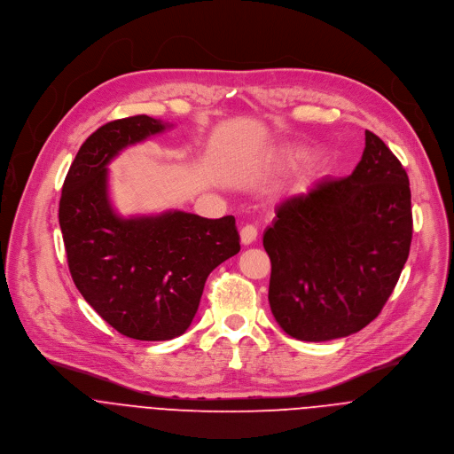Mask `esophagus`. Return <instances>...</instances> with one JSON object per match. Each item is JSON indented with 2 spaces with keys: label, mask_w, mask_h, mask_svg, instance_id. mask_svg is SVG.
Instances as JSON below:
<instances>
[{
  "label": "esophagus",
  "mask_w": 454,
  "mask_h": 454,
  "mask_svg": "<svg viewBox=\"0 0 454 454\" xmlns=\"http://www.w3.org/2000/svg\"><path fill=\"white\" fill-rule=\"evenodd\" d=\"M255 238H257V227L252 225V223H247V225L241 229V241H243V245L254 243Z\"/></svg>",
  "instance_id": "esophagus-1"
}]
</instances>
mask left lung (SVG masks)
<instances>
[{
  "instance_id": "left-lung-1",
  "label": "left lung",
  "mask_w": 454,
  "mask_h": 454,
  "mask_svg": "<svg viewBox=\"0 0 454 454\" xmlns=\"http://www.w3.org/2000/svg\"><path fill=\"white\" fill-rule=\"evenodd\" d=\"M413 232L406 169L371 130L347 178L285 199L262 234L268 301L283 331L327 341L369 325L392 295Z\"/></svg>"
}]
</instances>
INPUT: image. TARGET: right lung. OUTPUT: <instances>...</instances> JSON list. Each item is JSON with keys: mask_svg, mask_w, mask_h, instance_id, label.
I'll return each mask as SVG.
<instances>
[{"mask_svg": "<svg viewBox=\"0 0 454 454\" xmlns=\"http://www.w3.org/2000/svg\"><path fill=\"white\" fill-rule=\"evenodd\" d=\"M168 127L145 114L100 127L80 146L59 204L74 286L118 333L145 341L186 333L207 276L239 252L234 216L166 211L123 218L113 209L107 164Z\"/></svg>", "mask_w": 454, "mask_h": 454, "instance_id": "add662e5", "label": "right lung"}]
</instances>
